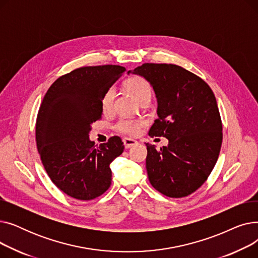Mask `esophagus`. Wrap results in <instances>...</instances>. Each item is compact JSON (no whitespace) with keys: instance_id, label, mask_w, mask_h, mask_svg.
Wrapping results in <instances>:
<instances>
[{"instance_id":"34e87169","label":"esophagus","mask_w":258,"mask_h":258,"mask_svg":"<svg viewBox=\"0 0 258 258\" xmlns=\"http://www.w3.org/2000/svg\"><path fill=\"white\" fill-rule=\"evenodd\" d=\"M123 143H124L125 148H130L134 145H136L137 141L134 140V139H131V138H123Z\"/></svg>"}]
</instances>
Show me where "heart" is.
Returning <instances> with one entry per match:
<instances>
[{
	"label": "heart",
	"mask_w": 258,
	"mask_h": 258,
	"mask_svg": "<svg viewBox=\"0 0 258 258\" xmlns=\"http://www.w3.org/2000/svg\"><path fill=\"white\" fill-rule=\"evenodd\" d=\"M124 87L140 103L145 100H150L152 97V88L150 84L142 77L135 76L126 79L124 83ZM115 95L116 92L114 88L107 89L103 94L101 99V108L103 113H108L112 111ZM144 124L145 122L143 120L121 119L116 124V130L123 134L131 135V136H135V135H137L139 133L140 128Z\"/></svg>",
	"instance_id": "obj_1"
}]
</instances>
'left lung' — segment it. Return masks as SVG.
I'll list each match as a JSON object with an SVG mask.
<instances>
[{
    "label": "left lung",
    "mask_w": 258,
    "mask_h": 258,
    "mask_svg": "<svg viewBox=\"0 0 258 258\" xmlns=\"http://www.w3.org/2000/svg\"><path fill=\"white\" fill-rule=\"evenodd\" d=\"M130 73L143 77L156 94L158 119L148 135L168 139L160 151L146 143L148 179L166 197L189 196L207 180L221 151L223 126L214 94L177 64L143 63Z\"/></svg>",
    "instance_id": "left-lung-1"
}]
</instances>
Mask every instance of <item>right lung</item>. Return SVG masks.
<instances>
[{"label":"right lung","mask_w":258,"mask_h":258,"mask_svg":"<svg viewBox=\"0 0 258 258\" xmlns=\"http://www.w3.org/2000/svg\"><path fill=\"white\" fill-rule=\"evenodd\" d=\"M125 68L83 67L57 78L47 91L36 119V145L51 181L81 201L104 194L112 182L110 164L124 150L119 137L95 145L92 123L101 118V99Z\"/></svg>","instance_id":"1"}]
</instances>
